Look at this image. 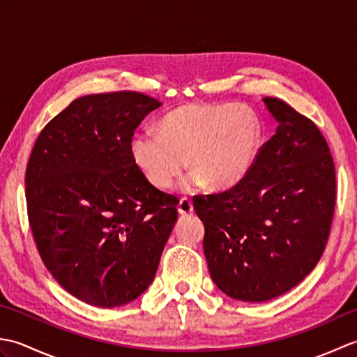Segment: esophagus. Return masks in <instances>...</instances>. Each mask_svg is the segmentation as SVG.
<instances>
[{"label":"esophagus","instance_id":"esophagus-1","mask_svg":"<svg viewBox=\"0 0 357 357\" xmlns=\"http://www.w3.org/2000/svg\"><path fill=\"white\" fill-rule=\"evenodd\" d=\"M178 211L181 215H190L192 211H193V204H192V201L188 199V198H181V201H179V204H178Z\"/></svg>","mask_w":357,"mask_h":357}]
</instances>
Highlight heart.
I'll return each instance as SVG.
<instances>
[{"label": "heart", "instance_id": "obj_1", "mask_svg": "<svg viewBox=\"0 0 357 357\" xmlns=\"http://www.w3.org/2000/svg\"><path fill=\"white\" fill-rule=\"evenodd\" d=\"M264 138L259 115L224 102H192L167 113L159 132L142 128L132 139L135 164L150 184L167 190L187 169V185L215 190L238 185L252 172Z\"/></svg>", "mask_w": 357, "mask_h": 357}]
</instances>
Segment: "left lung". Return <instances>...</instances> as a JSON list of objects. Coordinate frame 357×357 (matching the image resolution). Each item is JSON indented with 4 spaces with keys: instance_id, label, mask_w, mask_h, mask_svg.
Returning a JSON list of instances; mask_svg holds the SVG:
<instances>
[{
    "instance_id": "8db88e82",
    "label": "left lung",
    "mask_w": 357,
    "mask_h": 357,
    "mask_svg": "<svg viewBox=\"0 0 357 357\" xmlns=\"http://www.w3.org/2000/svg\"><path fill=\"white\" fill-rule=\"evenodd\" d=\"M264 104L278 127L252 172L229 190L193 198L211 279L245 302L275 299L310 275L336 206L335 162L319 128L279 98Z\"/></svg>"
}]
</instances>
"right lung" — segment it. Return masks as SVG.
<instances>
[{"label":"right lung","instance_id":"add662e5","mask_svg":"<svg viewBox=\"0 0 357 357\" xmlns=\"http://www.w3.org/2000/svg\"><path fill=\"white\" fill-rule=\"evenodd\" d=\"M161 102L132 90L77 98L38 135L27 216L45 267L86 304L112 308L155 279L178 198L135 164L136 127Z\"/></svg>","mask_w":357,"mask_h":357}]
</instances>
